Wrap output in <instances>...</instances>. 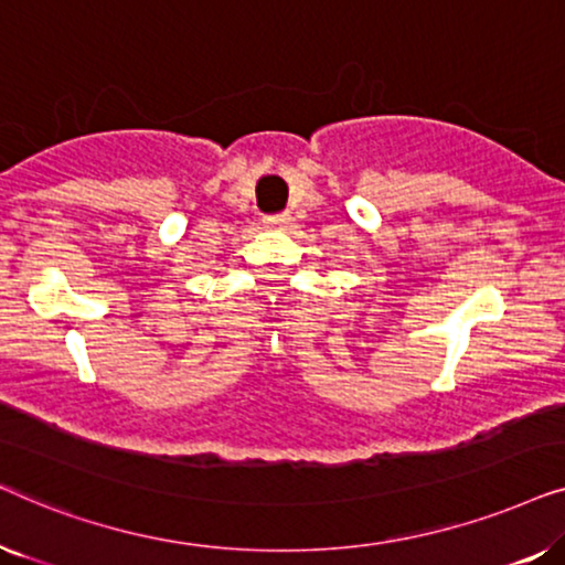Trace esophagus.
I'll return each mask as SVG.
<instances>
[{"mask_svg":"<svg viewBox=\"0 0 565 565\" xmlns=\"http://www.w3.org/2000/svg\"><path fill=\"white\" fill-rule=\"evenodd\" d=\"M265 223H269V226H288V223H290V213H275V215H267Z\"/></svg>","mask_w":565,"mask_h":565,"instance_id":"obj_1","label":"esophagus"}]
</instances>
